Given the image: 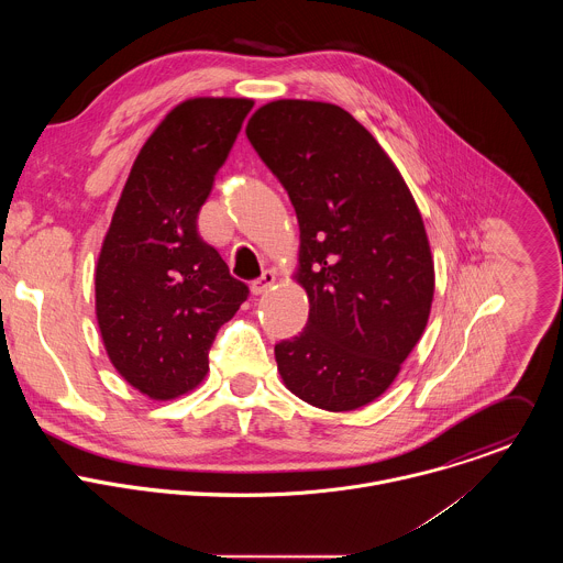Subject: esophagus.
<instances>
[{
    "label": "esophagus",
    "instance_id": "obj_1",
    "mask_svg": "<svg viewBox=\"0 0 563 563\" xmlns=\"http://www.w3.org/2000/svg\"><path fill=\"white\" fill-rule=\"evenodd\" d=\"M274 283H276V274L267 269V272H263V274L252 283V291H254L256 296H261V294H265Z\"/></svg>",
    "mask_w": 563,
    "mask_h": 563
}]
</instances>
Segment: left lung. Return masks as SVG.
Wrapping results in <instances>:
<instances>
[{"mask_svg":"<svg viewBox=\"0 0 563 563\" xmlns=\"http://www.w3.org/2000/svg\"><path fill=\"white\" fill-rule=\"evenodd\" d=\"M247 137L300 227L294 278L309 318L274 350L280 378L313 408H363L394 383L428 325L434 261L421 211L383 146L336 104L269 102L250 118Z\"/></svg>","mask_w":563,"mask_h":563,"instance_id":"obj_1","label":"left lung"}]
</instances>
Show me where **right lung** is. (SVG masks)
<instances>
[{
  "instance_id": "1",
  "label": "right lung",
  "mask_w": 563,
  "mask_h": 563,
  "mask_svg": "<svg viewBox=\"0 0 563 563\" xmlns=\"http://www.w3.org/2000/svg\"><path fill=\"white\" fill-rule=\"evenodd\" d=\"M191 98L140 148L96 267V313L118 374L153 400L198 387L218 330L250 296L198 233V211L252 111Z\"/></svg>"
}]
</instances>
